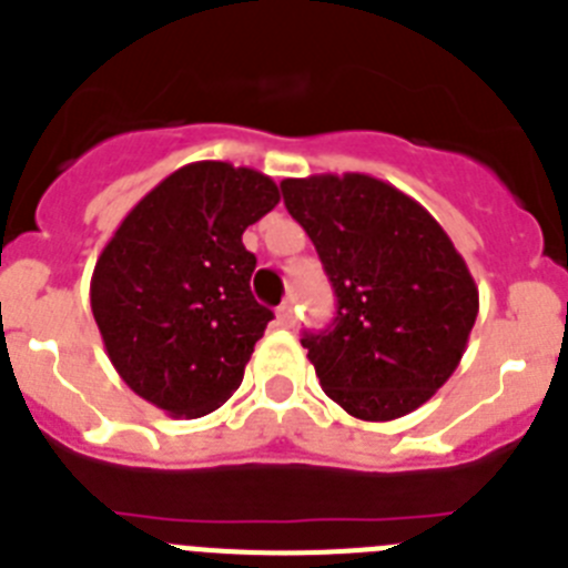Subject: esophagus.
<instances>
[{
	"label": "esophagus",
	"instance_id": "esophagus-1",
	"mask_svg": "<svg viewBox=\"0 0 568 568\" xmlns=\"http://www.w3.org/2000/svg\"><path fill=\"white\" fill-rule=\"evenodd\" d=\"M275 318H278L281 327H293V324H295V304H293V301H284V304L275 310Z\"/></svg>",
	"mask_w": 568,
	"mask_h": 568
}]
</instances>
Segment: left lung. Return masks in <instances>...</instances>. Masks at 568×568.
Masks as SVG:
<instances>
[{"instance_id": "1", "label": "left lung", "mask_w": 568, "mask_h": 568, "mask_svg": "<svg viewBox=\"0 0 568 568\" xmlns=\"http://www.w3.org/2000/svg\"><path fill=\"white\" fill-rule=\"evenodd\" d=\"M284 204L333 281V327L301 346L321 389L361 420H395L433 398L466 353L478 287L433 215L366 173L284 179Z\"/></svg>"}]
</instances>
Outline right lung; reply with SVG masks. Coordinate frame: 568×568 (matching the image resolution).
Returning a JSON list of instances; mask_svg holds the SVG:
<instances>
[{"label": "right lung", "instance_id": "right-lung-1", "mask_svg": "<svg viewBox=\"0 0 568 568\" xmlns=\"http://www.w3.org/2000/svg\"><path fill=\"white\" fill-rule=\"evenodd\" d=\"M278 202L258 170L193 162L124 215L90 278V310L139 398L202 418L239 389L273 321L250 293L255 255L241 235Z\"/></svg>", "mask_w": 568, "mask_h": 568}]
</instances>
